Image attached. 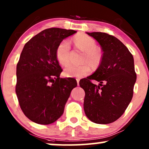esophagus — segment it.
Returning a JSON list of instances; mask_svg holds the SVG:
<instances>
[{"label": "esophagus", "mask_w": 149, "mask_h": 149, "mask_svg": "<svg viewBox=\"0 0 149 149\" xmlns=\"http://www.w3.org/2000/svg\"><path fill=\"white\" fill-rule=\"evenodd\" d=\"M76 80H77V85L79 86V81H80V79L77 78V79H76Z\"/></svg>", "instance_id": "esophagus-1"}]
</instances>
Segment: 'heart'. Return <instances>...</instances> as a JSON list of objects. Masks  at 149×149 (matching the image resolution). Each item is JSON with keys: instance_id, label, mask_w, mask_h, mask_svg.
<instances>
[{"instance_id": "1", "label": "heart", "mask_w": 149, "mask_h": 149, "mask_svg": "<svg viewBox=\"0 0 149 149\" xmlns=\"http://www.w3.org/2000/svg\"><path fill=\"white\" fill-rule=\"evenodd\" d=\"M75 45L84 51L83 61H89L92 65H96L101 59V53L96 48V42L93 38L86 35H79L74 38ZM70 44L68 40L61 41L56 49V57L59 63L67 65L70 61ZM91 65L88 62L82 64H70L65 68L63 74L67 77H82L91 72Z\"/></svg>"}]
</instances>
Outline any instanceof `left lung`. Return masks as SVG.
<instances>
[{
  "label": "left lung",
  "mask_w": 149,
  "mask_h": 149,
  "mask_svg": "<svg viewBox=\"0 0 149 149\" xmlns=\"http://www.w3.org/2000/svg\"><path fill=\"white\" fill-rule=\"evenodd\" d=\"M103 51L99 66L79 81L84 90L85 113L96 124H109L118 119L130 103L136 81L134 59L128 49L114 36L102 32H86ZM90 80L100 84H93Z\"/></svg>",
  "instance_id": "1"
}]
</instances>
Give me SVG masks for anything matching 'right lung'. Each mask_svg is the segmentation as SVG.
Returning <instances> with one entry per match:
<instances>
[{"label":"right lung","instance_id":"1","mask_svg":"<svg viewBox=\"0 0 149 149\" xmlns=\"http://www.w3.org/2000/svg\"><path fill=\"white\" fill-rule=\"evenodd\" d=\"M74 30L51 28L42 31L25 44L16 67L15 92L24 114L40 125L53 123L62 116L71 91L77 83L60 78L62 69L56 49Z\"/></svg>","mask_w":149,"mask_h":149}]
</instances>
